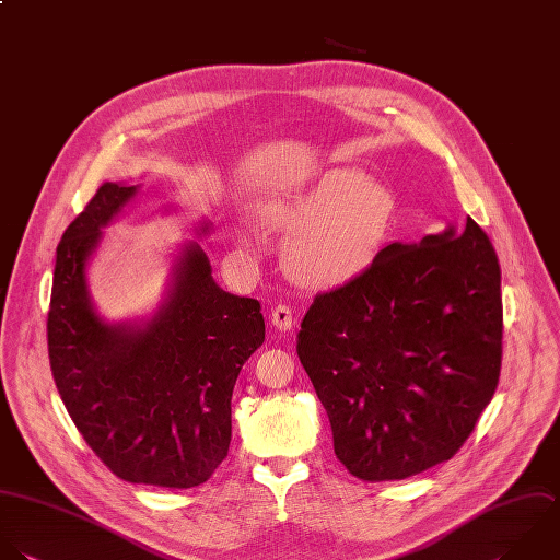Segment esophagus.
I'll return each mask as SVG.
<instances>
[{"instance_id": "esophagus-1", "label": "esophagus", "mask_w": 560, "mask_h": 560, "mask_svg": "<svg viewBox=\"0 0 560 560\" xmlns=\"http://www.w3.org/2000/svg\"><path fill=\"white\" fill-rule=\"evenodd\" d=\"M270 323L275 329L279 331H290L292 325H294V316H292V310L288 305H277L272 307V314H270Z\"/></svg>"}]
</instances>
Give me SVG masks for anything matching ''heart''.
I'll list each match as a JSON object with an SVG mask.
<instances>
[{
  "label": "heart",
  "mask_w": 560,
  "mask_h": 560,
  "mask_svg": "<svg viewBox=\"0 0 560 560\" xmlns=\"http://www.w3.org/2000/svg\"><path fill=\"white\" fill-rule=\"evenodd\" d=\"M393 191L360 170L336 167L314 187L264 211L270 229L290 233L283 268L301 285L334 288L364 272L395 218Z\"/></svg>",
  "instance_id": "obj_1"
}]
</instances>
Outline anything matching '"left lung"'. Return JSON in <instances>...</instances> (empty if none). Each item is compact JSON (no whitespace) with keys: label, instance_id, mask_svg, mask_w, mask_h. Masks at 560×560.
<instances>
[{"label":"left lung","instance_id":"obj_1","mask_svg":"<svg viewBox=\"0 0 560 560\" xmlns=\"http://www.w3.org/2000/svg\"><path fill=\"white\" fill-rule=\"evenodd\" d=\"M502 272L469 218L393 242L307 310L296 353L327 410L334 452L360 480H404L450 460L502 369Z\"/></svg>","mask_w":560,"mask_h":560}]
</instances>
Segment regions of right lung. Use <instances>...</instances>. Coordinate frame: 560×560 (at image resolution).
Returning <instances> with one entry per match:
<instances>
[{"label": "right lung", "mask_w": 560, "mask_h": 560, "mask_svg": "<svg viewBox=\"0 0 560 560\" xmlns=\"http://www.w3.org/2000/svg\"><path fill=\"white\" fill-rule=\"evenodd\" d=\"M139 185L104 183L56 248L47 314L58 395L95 456L121 480L165 489L207 482L231 445V397L264 345L259 301L224 292L198 242L172 261L165 296L139 320H104L86 266ZM200 222L198 235H207Z\"/></svg>", "instance_id": "1"}]
</instances>
